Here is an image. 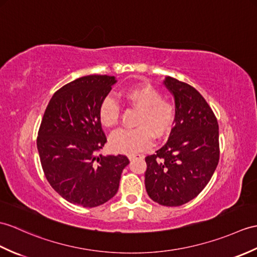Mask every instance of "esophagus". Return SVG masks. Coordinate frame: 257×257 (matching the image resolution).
<instances>
[{"mask_svg":"<svg viewBox=\"0 0 257 257\" xmlns=\"http://www.w3.org/2000/svg\"><path fill=\"white\" fill-rule=\"evenodd\" d=\"M129 160H134V159H141L143 158L142 154H130V156H128Z\"/></svg>","mask_w":257,"mask_h":257,"instance_id":"1","label":"esophagus"}]
</instances>
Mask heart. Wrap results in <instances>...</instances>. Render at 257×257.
<instances>
[{"label": "heart", "mask_w": 257, "mask_h": 257, "mask_svg": "<svg viewBox=\"0 0 257 257\" xmlns=\"http://www.w3.org/2000/svg\"><path fill=\"white\" fill-rule=\"evenodd\" d=\"M124 103L137 109L136 128L120 129L110 137L114 151L135 154L150 148L153 138L162 139L174 127L176 106L174 101L162 97L159 89L149 84L131 86L121 93ZM119 105L111 97H105L98 107V119L106 128L117 124Z\"/></svg>", "instance_id": "1"}]
</instances>
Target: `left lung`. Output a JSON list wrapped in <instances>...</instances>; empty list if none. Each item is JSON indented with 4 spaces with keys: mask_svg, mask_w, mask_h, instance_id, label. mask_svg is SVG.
Returning a JSON list of instances; mask_svg holds the SVG:
<instances>
[{
    "mask_svg": "<svg viewBox=\"0 0 257 257\" xmlns=\"http://www.w3.org/2000/svg\"><path fill=\"white\" fill-rule=\"evenodd\" d=\"M164 84L175 98V126L168 142L146 157L145 184L153 201L177 207L194 199L209 183L219 162V126L195 87L171 76Z\"/></svg>",
    "mask_w": 257,
    "mask_h": 257,
    "instance_id": "1",
    "label": "left lung"
}]
</instances>
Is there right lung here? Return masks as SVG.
I'll return each instance as SVG.
<instances>
[{
  "label": "right lung",
  "mask_w": 257,
  "mask_h": 257,
  "mask_svg": "<svg viewBox=\"0 0 257 257\" xmlns=\"http://www.w3.org/2000/svg\"><path fill=\"white\" fill-rule=\"evenodd\" d=\"M115 76L87 75L53 94L45 110L37 149L51 187L71 204L92 208L117 193L126 156H99L107 142L98 107L115 84Z\"/></svg>",
  "instance_id": "1"
}]
</instances>
